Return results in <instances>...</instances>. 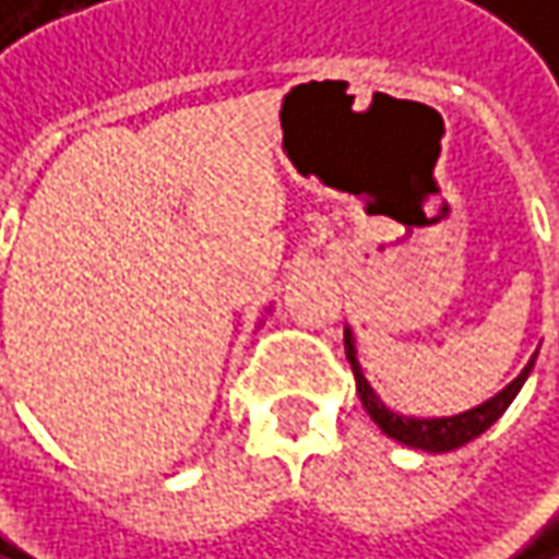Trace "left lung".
<instances>
[{"mask_svg": "<svg viewBox=\"0 0 559 559\" xmlns=\"http://www.w3.org/2000/svg\"><path fill=\"white\" fill-rule=\"evenodd\" d=\"M345 355H348L352 371H355L358 396H361L368 416L381 426V431H386L390 438H396V441H403V444H409V448H423V451H435V454L454 451V448L474 441L477 435H483V431L489 429V426L509 409V403L519 396L522 383L528 381V374H532L534 358H537V355H532V361L525 365V371L509 383L506 390H499L492 400H486V403L467 409V413H461V416H448V419H409V416H396L393 409H386L381 396L371 390V383L365 381L361 365H358V358H355V338H352V332L348 330H345Z\"/></svg>", "mask_w": 559, "mask_h": 559, "instance_id": "left-lung-1", "label": "left lung"}]
</instances>
